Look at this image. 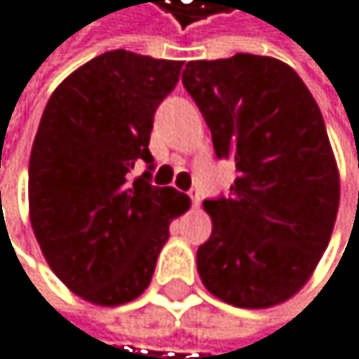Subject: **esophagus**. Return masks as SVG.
<instances>
[{
    "label": "esophagus",
    "mask_w": 359,
    "mask_h": 359,
    "mask_svg": "<svg viewBox=\"0 0 359 359\" xmlns=\"http://www.w3.org/2000/svg\"><path fill=\"white\" fill-rule=\"evenodd\" d=\"M189 200L194 206H200V191L198 189H189Z\"/></svg>",
    "instance_id": "34e87169"
}]
</instances>
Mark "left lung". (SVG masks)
<instances>
[{"mask_svg":"<svg viewBox=\"0 0 359 359\" xmlns=\"http://www.w3.org/2000/svg\"><path fill=\"white\" fill-rule=\"evenodd\" d=\"M183 87L217 157L238 170L229 196L204 200L212 232L198 249L202 283L241 309L285 302L319 264L339 212L321 110L287 63L249 53L189 61Z\"/></svg>","mask_w":359,"mask_h":359,"instance_id":"1","label":"left lung"}]
</instances>
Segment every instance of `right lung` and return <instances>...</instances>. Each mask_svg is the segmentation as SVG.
Masks as SVG:
<instances>
[{
	"label": "right lung",
	"mask_w": 359,
	"mask_h": 359,
	"mask_svg": "<svg viewBox=\"0 0 359 359\" xmlns=\"http://www.w3.org/2000/svg\"><path fill=\"white\" fill-rule=\"evenodd\" d=\"M183 61L108 50L50 95L29 157V215L50 270L93 304L116 306L151 283L170 221L189 208L151 185L157 106ZM144 163L140 177L133 170Z\"/></svg>",
	"instance_id": "add662e5"
}]
</instances>
